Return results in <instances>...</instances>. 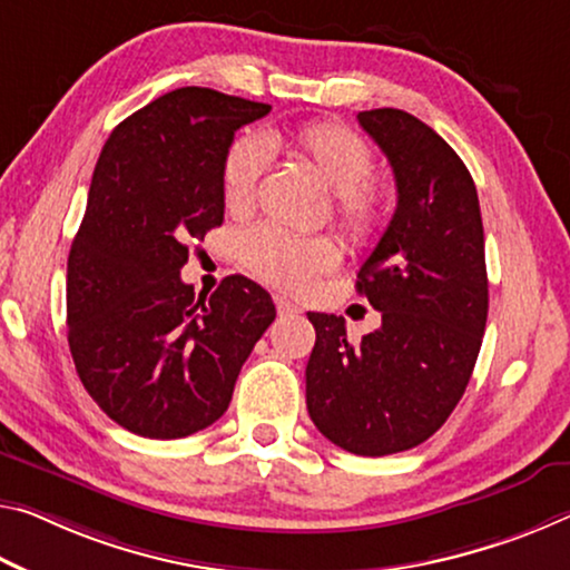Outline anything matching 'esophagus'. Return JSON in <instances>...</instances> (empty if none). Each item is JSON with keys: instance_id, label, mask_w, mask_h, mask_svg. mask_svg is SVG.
<instances>
[{"instance_id": "obj_1", "label": "esophagus", "mask_w": 570, "mask_h": 570, "mask_svg": "<svg viewBox=\"0 0 570 570\" xmlns=\"http://www.w3.org/2000/svg\"><path fill=\"white\" fill-rule=\"evenodd\" d=\"M274 302H276V309L282 317H296V314H302L299 304H294L292 299H286V296H282V294H276Z\"/></svg>"}]
</instances>
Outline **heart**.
Returning a JSON list of instances; mask_svg holds the SVG:
<instances>
[{
	"label": "heart",
	"mask_w": 570,
	"mask_h": 570,
	"mask_svg": "<svg viewBox=\"0 0 570 570\" xmlns=\"http://www.w3.org/2000/svg\"><path fill=\"white\" fill-rule=\"evenodd\" d=\"M268 144H282L334 193L332 218L355 243L370 246L381 238L387 223V197L375 185V155L370 144L337 121H309L288 131H276ZM268 165V149L253 134H240L225 149L220 161L223 200L230 210H248ZM238 261L253 276L286 292H304L320 274L340 264V248L324 236H292L271 225H256L238 238Z\"/></svg>",
	"instance_id": "b5f03b06"
}]
</instances>
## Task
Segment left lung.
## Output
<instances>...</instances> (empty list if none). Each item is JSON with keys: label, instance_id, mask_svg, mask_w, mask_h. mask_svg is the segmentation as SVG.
Listing matches in <instances>:
<instances>
[{"label": "left lung", "instance_id": "left-lung-1", "mask_svg": "<svg viewBox=\"0 0 570 570\" xmlns=\"http://www.w3.org/2000/svg\"><path fill=\"white\" fill-rule=\"evenodd\" d=\"M383 149L399 205L357 271L381 327L357 345L345 320L309 312L306 409L332 444L385 456L433 436L456 409L480 355L487 306L484 228L474 179L436 131L401 108L360 111Z\"/></svg>", "mask_w": 570, "mask_h": 570}]
</instances>
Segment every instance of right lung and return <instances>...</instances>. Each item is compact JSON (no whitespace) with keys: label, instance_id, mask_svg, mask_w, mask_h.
I'll return each mask as SVG.
<instances>
[{"label":"right lung","instance_id":"add662e5","mask_svg":"<svg viewBox=\"0 0 570 570\" xmlns=\"http://www.w3.org/2000/svg\"><path fill=\"white\" fill-rule=\"evenodd\" d=\"M268 111L210 88L169 90L116 126L96 161L68 256V345L90 399L126 431L183 439L218 421L276 317L246 276L210 296L179 278L189 243L223 223L225 149Z\"/></svg>","mask_w":570,"mask_h":570}]
</instances>
